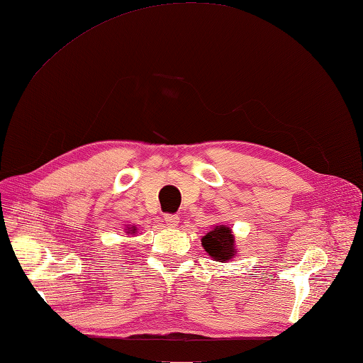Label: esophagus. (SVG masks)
<instances>
[{
	"mask_svg": "<svg viewBox=\"0 0 363 363\" xmlns=\"http://www.w3.org/2000/svg\"><path fill=\"white\" fill-rule=\"evenodd\" d=\"M164 221L170 225V227H176L179 224V216L176 215V213H167L165 216H164Z\"/></svg>",
	"mask_w": 363,
	"mask_h": 363,
	"instance_id": "1",
	"label": "esophagus"
}]
</instances>
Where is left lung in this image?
<instances>
[{
  "label": "left lung",
  "instance_id": "left-lung-1",
  "mask_svg": "<svg viewBox=\"0 0 363 363\" xmlns=\"http://www.w3.org/2000/svg\"><path fill=\"white\" fill-rule=\"evenodd\" d=\"M233 235L229 227L216 225V229L210 230L206 237H202V247L207 254L216 261H229L233 258L237 249L233 247Z\"/></svg>",
  "mask_w": 363,
  "mask_h": 363
}]
</instances>
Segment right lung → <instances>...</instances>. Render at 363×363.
Here are the masks:
<instances>
[{
    "instance_id": "obj_1",
    "label": "right lung",
    "mask_w": 363,
    "mask_h": 363,
    "mask_svg": "<svg viewBox=\"0 0 363 363\" xmlns=\"http://www.w3.org/2000/svg\"><path fill=\"white\" fill-rule=\"evenodd\" d=\"M134 230H136V229H134V227H131V230L128 233H134Z\"/></svg>"
}]
</instances>
